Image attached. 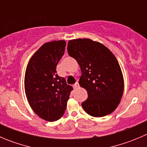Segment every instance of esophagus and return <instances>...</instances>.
I'll return each instance as SVG.
<instances>
[{
    "label": "esophagus",
    "mask_w": 147,
    "mask_h": 147,
    "mask_svg": "<svg viewBox=\"0 0 147 147\" xmlns=\"http://www.w3.org/2000/svg\"><path fill=\"white\" fill-rule=\"evenodd\" d=\"M79 86H80L79 84H78V82H77L75 83V84L73 85V88L75 89V90H76V89H78V87H79Z\"/></svg>",
    "instance_id": "esophagus-1"
}]
</instances>
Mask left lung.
<instances>
[{
  "label": "left lung",
  "instance_id": "obj_1",
  "mask_svg": "<svg viewBox=\"0 0 147 147\" xmlns=\"http://www.w3.org/2000/svg\"><path fill=\"white\" fill-rule=\"evenodd\" d=\"M67 53L77 60L82 71L79 84L88 94L82 103L84 110L95 117L114 112L122 97L124 80L113 53L90 39L69 40Z\"/></svg>",
  "mask_w": 147,
  "mask_h": 147
}]
</instances>
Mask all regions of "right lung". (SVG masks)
Masks as SVG:
<instances>
[{"mask_svg":"<svg viewBox=\"0 0 147 147\" xmlns=\"http://www.w3.org/2000/svg\"><path fill=\"white\" fill-rule=\"evenodd\" d=\"M65 46V40L42 45L30 60L25 75V91L31 108L40 117L49 121L63 117L73 90L56 71Z\"/></svg>","mask_w":147,"mask_h":147,"instance_id":"add662e5","label":"right lung"}]
</instances>
